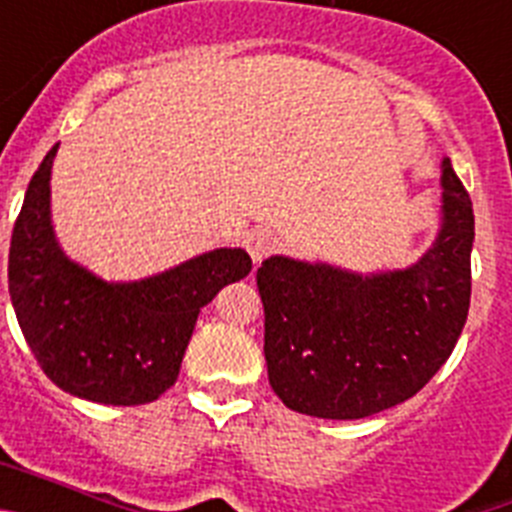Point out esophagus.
<instances>
[{"label":"esophagus","mask_w":512,"mask_h":512,"mask_svg":"<svg viewBox=\"0 0 512 512\" xmlns=\"http://www.w3.org/2000/svg\"><path fill=\"white\" fill-rule=\"evenodd\" d=\"M246 248L248 253H251V259L259 264V261H264L266 256H269V253H274V248H277V235L266 228L253 230L246 238Z\"/></svg>","instance_id":"obj_1"}]
</instances>
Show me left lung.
I'll use <instances>...</instances> for the list:
<instances>
[{
	"label": "left lung",
	"instance_id": "1",
	"mask_svg": "<svg viewBox=\"0 0 512 512\" xmlns=\"http://www.w3.org/2000/svg\"><path fill=\"white\" fill-rule=\"evenodd\" d=\"M441 230L418 264L356 274L271 256L256 271L271 390L295 413L356 420L431 382L467 323L474 212L441 164Z\"/></svg>",
	"mask_w": 512,
	"mask_h": 512
}]
</instances>
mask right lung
Here are the masks:
<instances>
[{"label":"right lung","mask_w":512,"mask_h":512,"mask_svg":"<svg viewBox=\"0 0 512 512\" xmlns=\"http://www.w3.org/2000/svg\"><path fill=\"white\" fill-rule=\"evenodd\" d=\"M30 179L9 243V297L27 346L63 392L102 405H146L179 377L202 307L251 271L243 248L115 284L66 259L51 225V166Z\"/></svg>","instance_id":"right-lung-1"}]
</instances>
